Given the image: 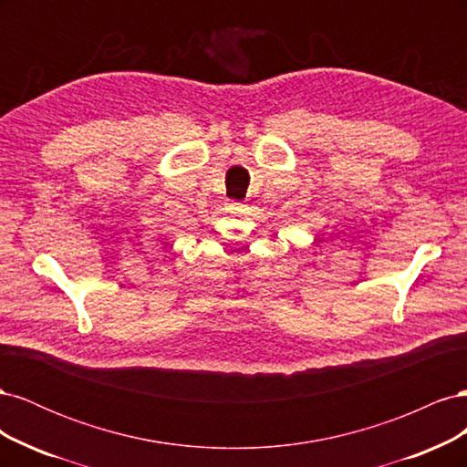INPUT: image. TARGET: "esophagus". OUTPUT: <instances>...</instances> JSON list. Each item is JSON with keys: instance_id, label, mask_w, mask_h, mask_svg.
I'll list each match as a JSON object with an SVG mask.
<instances>
[{"instance_id": "34e87169", "label": "esophagus", "mask_w": 467, "mask_h": 467, "mask_svg": "<svg viewBox=\"0 0 467 467\" xmlns=\"http://www.w3.org/2000/svg\"><path fill=\"white\" fill-rule=\"evenodd\" d=\"M235 204H237V206H244V204H239V202H235Z\"/></svg>"}]
</instances>
